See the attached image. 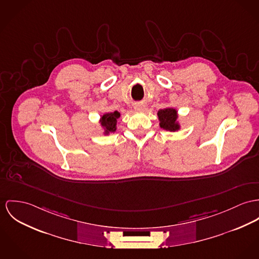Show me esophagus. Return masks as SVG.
<instances>
[{"label": "esophagus", "mask_w": 259, "mask_h": 259, "mask_svg": "<svg viewBox=\"0 0 259 259\" xmlns=\"http://www.w3.org/2000/svg\"><path fill=\"white\" fill-rule=\"evenodd\" d=\"M134 108H135V110H137V111H143V110H144V105H143V104H136V105L134 106Z\"/></svg>", "instance_id": "1"}]
</instances>
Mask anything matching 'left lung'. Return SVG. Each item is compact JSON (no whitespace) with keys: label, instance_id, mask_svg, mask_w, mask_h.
<instances>
[{"label":"left lung","instance_id":"1","mask_svg":"<svg viewBox=\"0 0 259 259\" xmlns=\"http://www.w3.org/2000/svg\"><path fill=\"white\" fill-rule=\"evenodd\" d=\"M158 117L159 120L160 128L166 131H179L180 125L178 122V111L175 108H163L158 111Z\"/></svg>","mask_w":259,"mask_h":259}]
</instances>
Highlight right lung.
<instances>
[{"label":"right lung","mask_w":259,"mask_h":259,"mask_svg":"<svg viewBox=\"0 0 259 259\" xmlns=\"http://www.w3.org/2000/svg\"><path fill=\"white\" fill-rule=\"evenodd\" d=\"M120 117L118 111L104 113L100 117V125L104 130V135H108L109 133H114L116 131L117 119Z\"/></svg>","instance_id":"obj_1"}]
</instances>
